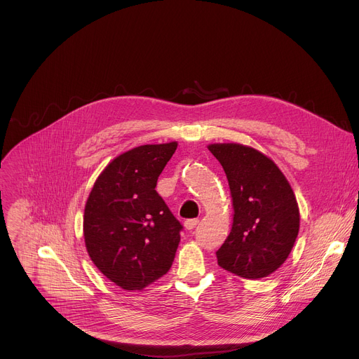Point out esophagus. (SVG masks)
<instances>
[{
	"label": "esophagus",
	"instance_id": "34e87169",
	"mask_svg": "<svg viewBox=\"0 0 359 359\" xmlns=\"http://www.w3.org/2000/svg\"><path fill=\"white\" fill-rule=\"evenodd\" d=\"M197 223H198L197 219H190V220L184 222V227H186V230H193L197 226Z\"/></svg>",
	"mask_w": 359,
	"mask_h": 359
}]
</instances>
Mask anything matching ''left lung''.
Masks as SVG:
<instances>
[{"label": "left lung", "mask_w": 359, "mask_h": 359, "mask_svg": "<svg viewBox=\"0 0 359 359\" xmlns=\"http://www.w3.org/2000/svg\"><path fill=\"white\" fill-rule=\"evenodd\" d=\"M208 147L224 169L234 210L217 263L243 278L267 277L288 259L298 236L295 194L278 166L257 149L240 143Z\"/></svg>", "instance_id": "left-lung-1"}]
</instances>
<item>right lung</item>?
Wrapping results in <instances>:
<instances>
[{
    "mask_svg": "<svg viewBox=\"0 0 359 359\" xmlns=\"http://www.w3.org/2000/svg\"><path fill=\"white\" fill-rule=\"evenodd\" d=\"M177 142L143 144L116 156L85 204L83 238L97 270L118 287L143 290L175 260L182 224L155 190Z\"/></svg>",
    "mask_w": 359,
    "mask_h": 359,
    "instance_id": "right-lung-1",
    "label": "right lung"
}]
</instances>
